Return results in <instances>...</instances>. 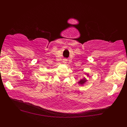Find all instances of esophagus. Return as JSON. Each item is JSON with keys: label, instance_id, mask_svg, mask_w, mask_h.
Wrapping results in <instances>:
<instances>
[{"label": "esophagus", "instance_id": "34e87169", "mask_svg": "<svg viewBox=\"0 0 127 127\" xmlns=\"http://www.w3.org/2000/svg\"><path fill=\"white\" fill-rule=\"evenodd\" d=\"M63 62H64V64H66V62H67V61H66V60H64Z\"/></svg>", "mask_w": 127, "mask_h": 127}]
</instances>
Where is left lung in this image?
<instances>
[{
	"label": "left lung",
	"instance_id": "8db88e82",
	"mask_svg": "<svg viewBox=\"0 0 127 127\" xmlns=\"http://www.w3.org/2000/svg\"><path fill=\"white\" fill-rule=\"evenodd\" d=\"M87 75L88 76V74H87ZM87 81V79L86 78H83V79H81L79 81V84H80V85H83Z\"/></svg>",
	"mask_w": 127,
	"mask_h": 127
}]
</instances>
